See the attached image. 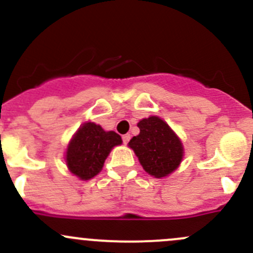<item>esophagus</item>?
<instances>
[{"instance_id":"esophagus-1","label":"esophagus","mask_w":253,"mask_h":253,"mask_svg":"<svg viewBox=\"0 0 253 253\" xmlns=\"http://www.w3.org/2000/svg\"><path fill=\"white\" fill-rule=\"evenodd\" d=\"M130 137H131V136H130V134H126V135H123V142H124V144L126 145L127 142H129Z\"/></svg>"}]
</instances>
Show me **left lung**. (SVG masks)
Instances as JSON below:
<instances>
[{"label": "left lung", "instance_id": "obj_1", "mask_svg": "<svg viewBox=\"0 0 253 253\" xmlns=\"http://www.w3.org/2000/svg\"><path fill=\"white\" fill-rule=\"evenodd\" d=\"M140 134L132 137L129 146L146 173L165 178L173 173L184 157V146L178 135L157 116L144 118L137 123Z\"/></svg>", "mask_w": 253, "mask_h": 253}]
</instances>
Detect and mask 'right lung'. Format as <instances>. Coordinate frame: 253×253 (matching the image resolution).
I'll return each instance as SVG.
<instances>
[{"instance_id": "add662e5", "label": "right lung", "mask_w": 253, "mask_h": 253, "mask_svg": "<svg viewBox=\"0 0 253 253\" xmlns=\"http://www.w3.org/2000/svg\"><path fill=\"white\" fill-rule=\"evenodd\" d=\"M122 142L117 132L106 131L98 124L86 122L80 126L67 146L66 165L80 180H90L102 170L112 148Z\"/></svg>"}]
</instances>
